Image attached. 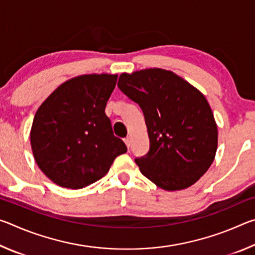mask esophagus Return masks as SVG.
Here are the masks:
<instances>
[{"label": "esophagus", "mask_w": 255, "mask_h": 255, "mask_svg": "<svg viewBox=\"0 0 255 255\" xmlns=\"http://www.w3.org/2000/svg\"><path fill=\"white\" fill-rule=\"evenodd\" d=\"M124 141H125V143H126V145H127V147L129 148V146H130V138H129V137H127V138H125V139H124Z\"/></svg>", "instance_id": "34e87169"}]
</instances>
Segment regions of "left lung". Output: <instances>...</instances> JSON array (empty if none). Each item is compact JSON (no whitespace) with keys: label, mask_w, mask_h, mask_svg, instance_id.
<instances>
[{"label":"left lung","mask_w":255,"mask_h":255,"mask_svg":"<svg viewBox=\"0 0 255 255\" xmlns=\"http://www.w3.org/2000/svg\"><path fill=\"white\" fill-rule=\"evenodd\" d=\"M118 86L140 106L150 148L135 161L143 175L166 191L191 187L213 164L217 124L206 97L163 68L123 73Z\"/></svg>","instance_id":"1"}]
</instances>
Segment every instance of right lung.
Segmentation results:
<instances>
[{
  "label": "right lung",
  "instance_id": "1",
  "mask_svg": "<svg viewBox=\"0 0 255 255\" xmlns=\"http://www.w3.org/2000/svg\"><path fill=\"white\" fill-rule=\"evenodd\" d=\"M117 74H84L64 82L34 115V161L59 187L82 189L100 180L127 147L112 131L106 106Z\"/></svg>",
  "mask_w": 255,
  "mask_h": 255
}]
</instances>
